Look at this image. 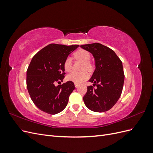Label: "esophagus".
Segmentation results:
<instances>
[{
  "label": "esophagus",
  "instance_id": "esophagus-1",
  "mask_svg": "<svg viewBox=\"0 0 153 153\" xmlns=\"http://www.w3.org/2000/svg\"><path fill=\"white\" fill-rule=\"evenodd\" d=\"M75 87H76V88H78V86H79V84H75Z\"/></svg>",
  "mask_w": 153,
  "mask_h": 153
}]
</instances>
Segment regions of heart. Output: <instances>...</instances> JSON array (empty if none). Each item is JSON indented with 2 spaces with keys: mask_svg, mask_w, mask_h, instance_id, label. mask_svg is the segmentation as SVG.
<instances>
[{
  "mask_svg": "<svg viewBox=\"0 0 153 153\" xmlns=\"http://www.w3.org/2000/svg\"><path fill=\"white\" fill-rule=\"evenodd\" d=\"M73 56L75 59L80 60L84 62L83 64V69L91 70L92 69V65L89 61L91 59V55L87 50L80 49L73 53ZM64 70L67 72H69L72 68V61L70 57H67L64 62ZM89 78V74L86 71H83L81 72H72L67 75L66 79L68 81L73 82L75 84H81L83 82L87 80Z\"/></svg>",
  "mask_w": 153,
  "mask_h": 153,
  "instance_id": "b5f03b06",
  "label": "heart"
}]
</instances>
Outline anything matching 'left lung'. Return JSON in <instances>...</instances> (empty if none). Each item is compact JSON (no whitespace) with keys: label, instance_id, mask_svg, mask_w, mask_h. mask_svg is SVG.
<instances>
[{"label":"left lung","instance_id":"obj_1","mask_svg":"<svg viewBox=\"0 0 153 153\" xmlns=\"http://www.w3.org/2000/svg\"><path fill=\"white\" fill-rule=\"evenodd\" d=\"M80 47L92 53L95 61V70L89 80L96 85L87 87L83 98L89 110L103 112L112 108L121 95L124 74L123 63L112 49L100 43L81 45Z\"/></svg>","mask_w":153,"mask_h":153}]
</instances>
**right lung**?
Returning a JSON list of instances; mask_svg holds the SVG:
<instances>
[{"label": "right lung", "mask_w": 153, "mask_h": 153, "mask_svg": "<svg viewBox=\"0 0 153 153\" xmlns=\"http://www.w3.org/2000/svg\"><path fill=\"white\" fill-rule=\"evenodd\" d=\"M79 45L50 44L32 57L27 71V88L35 105L54 115L66 108L69 96L75 89L73 82L55 85L64 78V62Z\"/></svg>", "instance_id": "add662e5"}]
</instances>
